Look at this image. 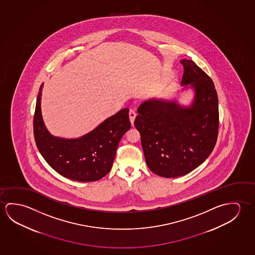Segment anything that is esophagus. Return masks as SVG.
I'll list each match as a JSON object with an SVG mask.
<instances>
[{"label":"esophagus","instance_id":"1","mask_svg":"<svg viewBox=\"0 0 255 255\" xmlns=\"http://www.w3.org/2000/svg\"><path fill=\"white\" fill-rule=\"evenodd\" d=\"M135 116H136V113L133 111V110H130L129 111V119L130 122H131V124L133 125V122H134V119H135Z\"/></svg>","mask_w":255,"mask_h":255}]
</instances>
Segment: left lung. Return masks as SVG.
Instances as JSON below:
<instances>
[{"label":"left lung","instance_id":"obj_1","mask_svg":"<svg viewBox=\"0 0 255 255\" xmlns=\"http://www.w3.org/2000/svg\"><path fill=\"white\" fill-rule=\"evenodd\" d=\"M182 89L194 90L188 106L152 98L138 107L134 127L146 164L166 178L189 174L209 157L217 140L218 97L211 78L192 60L182 59Z\"/></svg>","mask_w":255,"mask_h":255}]
</instances>
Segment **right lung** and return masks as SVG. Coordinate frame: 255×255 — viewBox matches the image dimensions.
Returning <instances> with one entry per match:
<instances>
[{
  "label": "right lung",
  "mask_w": 255,
  "mask_h": 255,
  "mask_svg": "<svg viewBox=\"0 0 255 255\" xmlns=\"http://www.w3.org/2000/svg\"><path fill=\"white\" fill-rule=\"evenodd\" d=\"M42 89L43 83L37 96L33 133L45 160L58 174L73 181L94 182L105 176L113 166L119 142L131 128L129 109L121 110L81 137H57L49 133L42 120Z\"/></svg>",
  "instance_id": "add662e5"
}]
</instances>
